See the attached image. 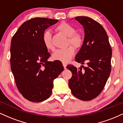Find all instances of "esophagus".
<instances>
[{"label": "esophagus", "mask_w": 123, "mask_h": 123, "mask_svg": "<svg viewBox=\"0 0 123 123\" xmlns=\"http://www.w3.org/2000/svg\"><path fill=\"white\" fill-rule=\"evenodd\" d=\"M62 65H63V68H64V69H66V65H66V63H63Z\"/></svg>", "instance_id": "1"}]
</instances>
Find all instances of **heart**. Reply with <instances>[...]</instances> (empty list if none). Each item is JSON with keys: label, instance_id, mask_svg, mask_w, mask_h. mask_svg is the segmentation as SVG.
<instances>
[{"label": "heart", "instance_id": "1", "mask_svg": "<svg viewBox=\"0 0 123 123\" xmlns=\"http://www.w3.org/2000/svg\"><path fill=\"white\" fill-rule=\"evenodd\" d=\"M56 29L68 37V45L72 44L76 49H80L83 46L84 43L83 36L80 32H75V28L72 25L67 22H62L57 25ZM42 40L46 49L49 50H54V46L52 42V36L50 31H47L44 33ZM73 47L69 46L66 49L57 50L53 54V60L60 61L62 62H68L72 58L75 51L74 47Z\"/></svg>", "mask_w": 123, "mask_h": 123}]
</instances>
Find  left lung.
I'll use <instances>...</instances> for the list:
<instances>
[{"instance_id":"1","label":"left lung","mask_w":123,"mask_h":123,"mask_svg":"<svg viewBox=\"0 0 123 123\" xmlns=\"http://www.w3.org/2000/svg\"><path fill=\"white\" fill-rule=\"evenodd\" d=\"M75 19L83 25L85 36L84 43L75 57L86 67L77 69L73 65L66 68L71 71L69 80L73 95L82 101H91L101 94L111 72V48L108 35L103 26L88 17H76Z\"/></svg>"}]
</instances>
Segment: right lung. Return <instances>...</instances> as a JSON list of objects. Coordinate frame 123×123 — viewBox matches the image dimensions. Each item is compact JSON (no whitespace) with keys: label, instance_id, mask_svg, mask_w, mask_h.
Segmentation results:
<instances>
[{"label":"right lung","instance_id":"add662e5","mask_svg":"<svg viewBox=\"0 0 123 123\" xmlns=\"http://www.w3.org/2000/svg\"><path fill=\"white\" fill-rule=\"evenodd\" d=\"M58 21L32 18L21 25L11 41V69L15 84L22 95L31 102L49 98L54 80L63 70L60 61H47L50 54L42 40L44 31Z\"/></svg>","mask_w":123,"mask_h":123}]
</instances>
